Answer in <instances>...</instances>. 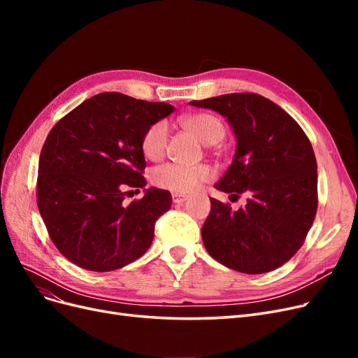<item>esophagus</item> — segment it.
Masks as SVG:
<instances>
[{
	"label": "esophagus",
	"mask_w": 358,
	"mask_h": 358,
	"mask_svg": "<svg viewBox=\"0 0 358 358\" xmlns=\"http://www.w3.org/2000/svg\"><path fill=\"white\" fill-rule=\"evenodd\" d=\"M188 199V196L187 194H179V192H175V194H171V200H173V203H183Z\"/></svg>",
	"instance_id": "obj_1"
}]
</instances>
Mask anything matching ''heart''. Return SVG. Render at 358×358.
I'll return each mask as SVG.
<instances>
[{"instance_id":"obj_1","label":"heart","mask_w":358,"mask_h":358,"mask_svg":"<svg viewBox=\"0 0 358 358\" xmlns=\"http://www.w3.org/2000/svg\"><path fill=\"white\" fill-rule=\"evenodd\" d=\"M182 124L206 145H215L225 134V128L218 117L210 113H196L182 119ZM169 143V125L164 121H157L146 128L142 136L143 154L152 161H158L166 154ZM213 175L208 164L183 166L167 162L152 171V182L158 188L191 192L199 188L203 182L209 180Z\"/></svg>"}]
</instances>
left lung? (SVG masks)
I'll return each mask as SVG.
<instances>
[{"mask_svg": "<svg viewBox=\"0 0 358 358\" xmlns=\"http://www.w3.org/2000/svg\"><path fill=\"white\" fill-rule=\"evenodd\" d=\"M189 104L229 119L237 149L215 188L236 199L248 196L237 212L210 199L203 243L216 262L236 272H272L301 248L317 215L318 173L309 138L284 109L254 92Z\"/></svg>", "mask_w": 358, "mask_h": 358, "instance_id": "1", "label": "left lung"}]
</instances>
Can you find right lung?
<instances>
[{
	"mask_svg": "<svg viewBox=\"0 0 358 358\" xmlns=\"http://www.w3.org/2000/svg\"><path fill=\"white\" fill-rule=\"evenodd\" d=\"M173 110L167 103L101 92L50 129L38 161L37 206L53 245L76 266L110 272L149 249L171 194L149 188L128 204L125 191L146 185L142 136Z\"/></svg>",
	"mask_w": 358,
	"mask_h": 358,
	"instance_id": "obj_1",
	"label": "right lung"
}]
</instances>
